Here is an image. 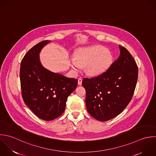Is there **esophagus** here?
Masks as SVG:
<instances>
[{"mask_svg":"<svg viewBox=\"0 0 156 156\" xmlns=\"http://www.w3.org/2000/svg\"><path fill=\"white\" fill-rule=\"evenodd\" d=\"M82 78H79L78 79V85H80V86H81V84H82Z\"/></svg>","mask_w":156,"mask_h":156,"instance_id":"1","label":"esophagus"}]
</instances>
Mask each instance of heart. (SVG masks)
<instances>
[{
    "mask_svg": "<svg viewBox=\"0 0 156 156\" xmlns=\"http://www.w3.org/2000/svg\"><path fill=\"white\" fill-rule=\"evenodd\" d=\"M111 52L100 45L80 48L75 54V59H70V66L77 72L81 66L84 67L86 73L92 76H98L105 72L112 63Z\"/></svg>",
    "mask_w": 156,
    "mask_h": 156,
    "instance_id": "b5f03b06",
    "label": "heart"
}]
</instances>
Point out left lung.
<instances>
[{"mask_svg":"<svg viewBox=\"0 0 156 156\" xmlns=\"http://www.w3.org/2000/svg\"><path fill=\"white\" fill-rule=\"evenodd\" d=\"M120 55L109 69L92 78H84L88 112L100 122L120 114L132 99L138 78V67L130 53L119 45Z\"/></svg>","mask_w":156,"mask_h":156,"instance_id":"1","label":"left lung"}]
</instances>
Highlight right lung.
<instances>
[{
  "label": "right lung",
  "instance_id": "add662e5",
  "mask_svg": "<svg viewBox=\"0 0 156 156\" xmlns=\"http://www.w3.org/2000/svg\"><path fill=\"white\" fill-rule=\"evenodd\" d=\"M51 41H42L24 56L20 69L22 96L25 105L39 118L50 121L65 110L68 97L77 86L78 80L53 72L41 64L39 53Z\"/></svg>",
  "mask_w": 156,
  "mask_h": 156
}]
</instances>
